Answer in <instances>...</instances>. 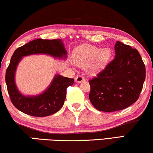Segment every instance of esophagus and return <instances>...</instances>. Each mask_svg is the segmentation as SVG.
Wrapping results in <instances>:
<instances>
[{
    "label": "esophagus",
    "mask_w": 153,
    "mask_h": 153,
    "mask_svg": "<svg viewBox=\"0 0 153 153\" xmlns=\"http://www.w3.org/2000/svg\"><path fill=\"white\" fill-rule=\"evenodd\" d=\"M75 80H76V82L79 83V82H82L85 81V79L82 76H81V75H78V76H77L76 77V78H75Z\"/></svg>",
    "instance_id": "34e87169"
}]
</instances>
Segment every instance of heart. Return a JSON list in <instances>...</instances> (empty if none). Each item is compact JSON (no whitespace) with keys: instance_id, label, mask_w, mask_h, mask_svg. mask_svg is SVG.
<instances>
[{"instance_id":"heart-1","label":"heart","mask_w":153,"mask_h":153,"mask_svg":"<svg viewBox=\"0 0 153 153\" xmlns=\"http://www.w3.org/2000/svg\"><path fill=\"white\" fill-rule=\"evenodd\" d=\"M111 55V51L109 48H100L91 45H84L75 51L74 61L82 67L88 66L91 73H96L105 67Z\"/></svg>"}]
</instances>
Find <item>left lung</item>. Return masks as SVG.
Masks as SVG:
<instances>
[{"mask_svg":"<svg viewBox=\"0 0 153 153\" xmlns=\"http://www.w3.org/2000/svg\"><path fill=\"white\" fill-rule=\"evenodd\" d=\"M115 57L89 80V100L99 111L126 109L138 100L146 79V67L138 51L117 41Z\"/></svg>","mask_w":153,"mask_h":153,"instance_id":"1","label":"left lung"}]
</instances>
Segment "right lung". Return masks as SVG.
I'll return each instance as SVG.
<instances>
[{
	"instance_id": "1",
	"label": "right lung",
	"mask_w": 153,
	"mask_h": 153,
	"mask_svg": "<svg viewBox=\"0 0 153 153\" xmlns=\"http://www.w3.org/2000/svg\"><path fill=\"white\" fill-rule=\"evenodd\" d=\"M36 54H46L59 59H66L67 53L59 39H38L32 41L14 51L6 71L5 82L10 100L16 109L33 117H43L52 115L62 108L66 98V89L74 85V79L55 75L44 93L33 96L23 95L19 91L15 83L16 67L23 57Z\"/></svg>"
}]
</instances>
